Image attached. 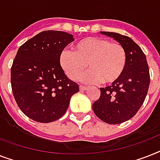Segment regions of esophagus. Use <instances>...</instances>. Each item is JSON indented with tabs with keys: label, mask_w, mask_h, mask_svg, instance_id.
Segmentation results:
<instances>
[{
	"label": "esophagus",
	"mask_w": 160,
	"mask_h": 160,
	"mask_svg": "<svg viewBox=\"0 0 160 160\" xmlns=\"http://www.w3.org/2000/svg\"><path fill=\"white\" fill-rule=\"evenodd\" d=\"M88 89V87H86V86H84V85H80V90H81V91H85V90H86Z\"/></svg>",
	"instance_id": "esophagus-1"
}]
</instances>
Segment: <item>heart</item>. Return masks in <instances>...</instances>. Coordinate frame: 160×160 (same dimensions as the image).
<instances>
[{
  "instance_id": "heart-1",
  "label": "heart",
  "mask_w": 160,
  "mask_h": 160,
  "mask_svg": "<svg viewBox=\"0 0 160 160\" xmlns=\"http://www.w3.org/2000/svg\"><path fill=\"white\" fill-rule=\"evenodd\" d=\"M127 56L123 46L100 37H87L73 46V51L64 50L60 55V65L70 80L81 77L86 83L102 81L109 85L115 82L123 74Z\"/></svg>"
}]
</instances>
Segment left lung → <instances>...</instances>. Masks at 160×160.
I'll return each mask as SVG.
<instances>
[{
	"label": "left lung",
	"mask_w": 160,
	"mask_h": 160,
	"mask_svg": "<svg viewBox=\"0 0 160 160\" xmlns=\"http://www.w3.org/2000/svg\"><path fill=\"white\" fill-rule=\"evenodd\" d=\"M100 33L114 39L124 47L127 61L119 80L100 88V98L92 108L102 121L120 124L134 117L145 100L150 82L149 65L141 48L131 38L114 32Z\"/></svg>",
	"instance_id": "left-lung-1"
}]
</instances>
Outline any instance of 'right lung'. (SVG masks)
<instances>
[{"label": "right lung", "mask_w": 160, "mask_h": 160, "mask_svg": "<svg viewBox=\"0 0 160 160\" xmlns=\"http://www.w3.org/2000/svg\"><path fill=\"white\" fill-rule=\"evenodd\" d=\"M74 40L67 32L46 31L19 48L11 66V88L19 108L30 119L57 120L79 91V85L68 79L60 65V53Z\"/></svg>", "instance_id": "right-lung-1"}]
</instances>
